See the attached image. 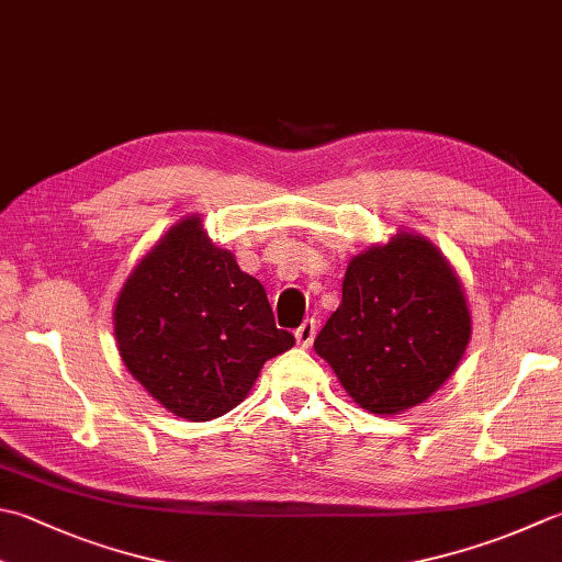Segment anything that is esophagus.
<instances>
[{"label":"esophagus","mask_w":562,"mask_h":562,"mask_svg":"<svg viewBox=\"0 0 562 562\" xmlns=\"http://www.w3.org/2000/svg\"><path fill=\"white\" fill-rule=\"evenodd\" d=\"M294 336H296V344H300L302 348H310L314 344V338H316V322H314V318H306V322L300 328H296Z\"/></svg>","instance_id":"esophagus-1"}]
</instances>
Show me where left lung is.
Segmentation results:
<instances>
[{"instance_id":"obj_1","label":"left lung","mask_w":562,"mask_h":562,"mask_svg":"<svg viewBox=\"0 0 562 562\" xmlns=\"http://www.w3.org/2000/svg\"><path fill=\"white\" fill-rule=\"evenodd\" d=\"M472 316L456 268L426 236L400 228L350 258L344 300L314 340L362 409L402 414L458 370Z\"/></svg>"}]
</instances>
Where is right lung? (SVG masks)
<instances>
[{
	"label": "right lung",
	"instance_id": "add662e5",
	"mask_svg": "<svg viewBox=\"0 0 562 562\" xmlns=\"http://www.w3.org/2000/svg\"><path fill=\"white\" fill-rule=\"evenodd\" d=\"M114 338L126 370L165 409L212 422L248 397L260 370L294 346L266 288L192 214L158 238L121 288Z\"/></svg>",
	"mask_w": 562,
	"mask_h": 562
}]
</instances>
